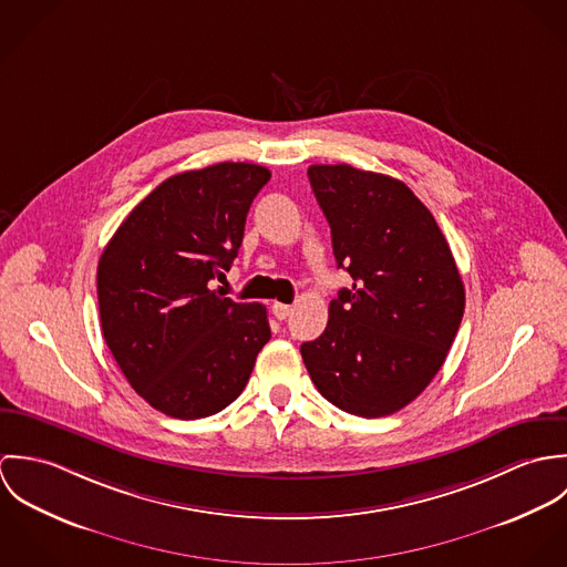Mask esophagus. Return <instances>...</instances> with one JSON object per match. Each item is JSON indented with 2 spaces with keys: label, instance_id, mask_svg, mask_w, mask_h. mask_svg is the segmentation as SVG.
<instances>
[{
  "label": "esophagus",
  "instance_id": "34e87169",
  "mask_svg": "<svg viewBox=\"0 0 567 567\" xmlns=\"http://www.w3.org/2000/svg\"><path fill=\"white\" fill-rule=\"evenodd\" d=\"M272 315H275L279 321H286V319L292 315V306H286V303H272Z\"/></svg>",
  "mask_w": 567,
  "mask_h": 567
}]
</instances>
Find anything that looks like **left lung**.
I'll return each mask as SVG.
<instances>
[{
    "instance_id": "left-lung-1",
    "label": "left lung",
    "mask_w": 567,
    "mask_h": 567,
    "mask_svg": "<svg viewBox=\"0 0 567 567\" xmlns=\"http://www.w3.org/2000/svg\"><path fill=\"white\" fill-rule=\"evenodd\" d=\"M338 268L353 286L329 303L317 340L301 344L327 402L386 416L416 400L445 362L465 312L450 244L412 189L347 163L310 165Z\"/></svg>"
}]
</instances>
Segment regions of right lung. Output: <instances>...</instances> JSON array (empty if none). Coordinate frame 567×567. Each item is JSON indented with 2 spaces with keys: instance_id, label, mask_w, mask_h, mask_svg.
<instances>
[{
  "instance_id": "add662e5",
  "label": "right lung",
  "mask_w": 567,
  "mask_h": 567,
  "mask_svg": "<svg viewBox=\"0 0 567 567\" xmlns=\"http://www.w3.org/2000/svg\"><path fill=\"white\" fill-rule=\"evenodd\" d=\"M268 178L261 165L234 162L174 174L102 250L104 340L135 393L167 416L203 419L236 402L270 340L264 306L212 290Z\"/></svg>"
}]
</instances>
